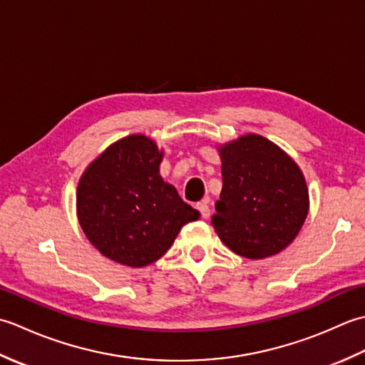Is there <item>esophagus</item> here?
Here are the masks:
<instances>
[{
  "label": "esophagus",
  "instance_id": "1",
  "mask_svg": "<svg viewBox=\"0 0 365 365\" xmlns=\"http://www.w3.org/2000/svg\"><path fill=\"white\" fill-rule=\"evenodd\" d=\"M196 208L200 212V216H202V218L207 220L208 216H210V207H208L207 202H199V204L196 205Z\"/></svg>",
  "mask_w": 365,
  "mask_h": 365
}]
</instances>
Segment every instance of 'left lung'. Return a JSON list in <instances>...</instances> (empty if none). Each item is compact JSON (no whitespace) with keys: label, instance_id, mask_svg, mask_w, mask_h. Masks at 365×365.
Listing matches in <instances>:
<instances>
[{"label":"left lung","instance_id":"left-lung-1","mask_svg":"<svg viewBox=\"0 0 365 365\" xmlns=\"http://www.w3.org/2000/svg\"><path fill=\"white\" fill-rule=\"evenodd\" d=\"M222 190L212 224L221 242L246 259L285 250L309 212L307 185L289 155L260 135L218 147Z\"/></svg>","mask_w":365,"mask_h":365}]
</instances>
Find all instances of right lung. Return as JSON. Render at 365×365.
Masks as SVG:
<instances>
[{"label":"right lung","instance_id":"1","mask_svg":"<svg viewBox=\"0 0 365 365\" xmlns=\"http://www.w3.org/2000/svg\"><path fill=\"white\" fill-rule=\"evenodd\" d=\"M163 150L144 135L111 144L84 170L76 213L89 242L105 257L141 268L157 262L199 212L160 175Z\"/></svg>","mask_w":365,"mask_h":365}]
</instances>
